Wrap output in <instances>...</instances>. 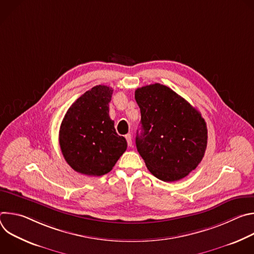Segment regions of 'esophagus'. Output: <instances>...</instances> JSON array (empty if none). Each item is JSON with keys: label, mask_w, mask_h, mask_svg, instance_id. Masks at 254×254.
Masks as SVG:
<instances>
[{"label": "esophagus", "mask_w": 254, "mask_h": 254, "mask_svg": "<svg viewBox=\"0 0 254 254\" xmlns=\"http://www.w3.org/2000/svg\"><path fill=\"white\" fill-rule=\"evenodd\" d=\"M126 138H127V144L128 147H131L132 146V140H131V135L128 133L126 135Z\"/></svg>", "instance_id": "obj_1"}]
</instances>
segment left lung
Listing matches in <instances>:
<instances>
[{
  "instance_id": "obj_1",
  "label": "left lung",
  "mask_w": 254,
  "mask_h": 254,
  "mask_svg": "<svg viewBox=\"0 0 254 254\" xmlns=\"http://www.w3.org/2000/svg\"><path fill=\"white\" fill-rule=\"evenodd\" d=\"M134 98L140 110L135 144L147 168L165 182L185 178L200 164L207 147L201 114L160 83L137 88Z\"/></svg>"
}]
</instances>
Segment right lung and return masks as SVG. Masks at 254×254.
<instances>
[{
	"mask_svg": "<svg viewBox=\"0 0 254 254\" xmlns=\"http://www.w3.org/2000/svg\"><path fill=\"white\" fill-rule=\"evenodd\" d=\"M113 91L106 85L92 87L68 108L61 123L62 155L80 174H107L127 150L126 138L117 133L115 122L108 115Z\"/></svg>",
	"mask_w": 254,
	"mask_h": 254,
	"instance_id": "add662e5",
	"label": "right lung"
}]
</instances>
